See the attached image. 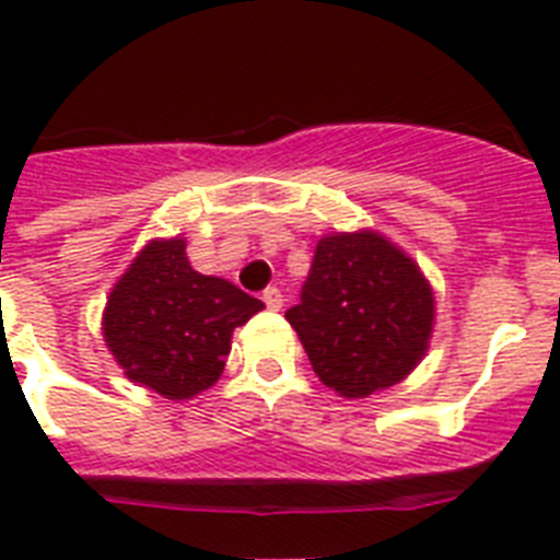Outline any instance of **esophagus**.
<instances>
[{
	"mask_svg": "<svg viewBox=\"0 0 560 560\" xmlns=\"http://www.w3.org/2000/svg\"><path fill=\"white\" fill-rule=\"evenodd\" d=\"M261 299H265V304L270 310H281V304H284V295H281L279 288H267L265 293H261Z\"/></svg>",
	"mask_w": 560,
	"mask_h": 560,
	"instance_id": "1",
	"label": "esophagus"
}]
</instances>
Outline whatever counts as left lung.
<instances>
[{
	"mask_svg": "<svg viewBox=\"0 0 560 560\" xmlns=\"http://www.w3.org/2000/svg\"><path fill=\"white\" fill-rule=\"evenodd\" d=\"M284 316L327 387L368 398L424 359L435 299L407 253L375 230H359L316 244L302 302Z\"/></svg>",
	"mask_w": 560,
	"mask_h": 560,
	"instance_id": "left-lung-1",
	"label": "left lung"
}]
</instances>
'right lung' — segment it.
<instances>
[{
    "instance_id": "right-lung-1",
    "label": "right lung",
    "mask_w": 560,
    "mask_h": 560,
    "mask_svg": "<svg viewBox=\"0 0 560 560\" xmlns=\"http://www.w3.org/2000/svg\"><path fill=\"white\" fill-rule=\"evenodd\" d=\"M185 238H153L107 295L102 330L130 382L173 401L213 387L230 336L265 304L201 276L187 261Z\"/></svg>"
}]
</instances>
